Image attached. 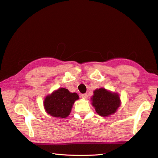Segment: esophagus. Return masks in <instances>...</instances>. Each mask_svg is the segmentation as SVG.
Segmentation results:
<instances>
[{
  "label": "esophagus",
  "instance_id": "esophagus-1",
  "mask_svg": "<svg viewBox=\"0 0 158 158\" xmlns=\"http://www.w3.org/2000/svg\"><path fill=\"white\" fill-rule=\"evenodd\" d=\"M81 98H83V99H86L87 98H88V94H86V93H85V94H81Z\"/></svg>",
  "mask_w": 158,
  "mask_h": 158
}]
</instances>
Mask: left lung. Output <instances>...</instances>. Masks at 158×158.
I'll list each match as a JSON object with an SVG mask.
<instances>
[{
  "mask_svg": "<svg viewBox=\"0 0 158 158\" xmlns=\"http://www.w3.org/2000/svg\"><path fill=\"white\" fill-rule=\"evenodd\" d=\"M91 101L96 113L104 117L115 113L120 106V99L117 93L112 92L103 88L94 91Z\"/></svg>",
  "mask_w": 158,
  "mask_h": 158,
  "instance_id": "1",
  "label": "left lung"
}]
</instances>
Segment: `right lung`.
Listing matches in <instances>:
<instances>
[{"instance_id": "add662e5", "label": "right lung", "mask_w": 158, "mask_h": 158, "mask_svg": "<svg viewBox=\"0 0 158 158\" xmlns=\"http://www.w3.org/2000/svg\"><path fill=\"white\" fill-rule=\"evenodd\" d=\"M79 98L77 93L59 88L47 96L44 102L46 113L56 118H66L69 115L74 102Z\"/></svg>"}]
</instances>
